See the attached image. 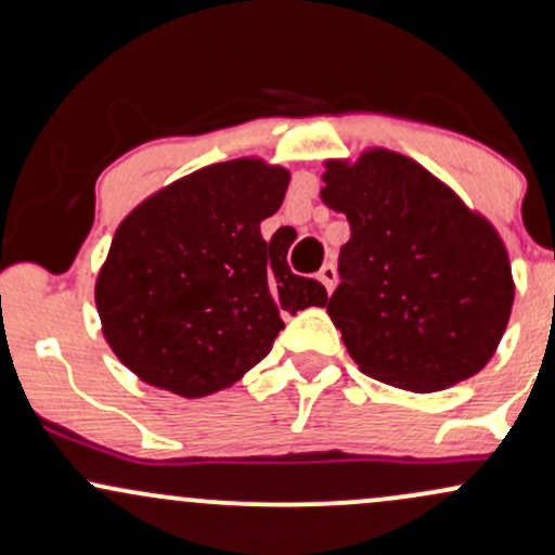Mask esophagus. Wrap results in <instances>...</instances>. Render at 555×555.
Wrapping results in <instances>:
<instances>
[{
    "mask_svg": "<svg viewBox=\"0 0 555 555\" xmlns=\"http://www.w3.org/2000/svg\"><path fill=\"white\" fill-rule=\"evenodd\" d=\"M318 279H321V284L326 286V289L331 292L336 286V269H334V263H326L323 266L321 271H318Z\"/></svg>",
    "mask_w": 555,
    "mask_h": 555,
    "instance_id": "1",
    "label": "esophagus"
}]
</instances>
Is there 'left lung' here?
Segmentation results:
<instances>
[{"label": "left lung", "mask_w": 555, "mask_h": 555, "mask_svg": "<svg viewBox=\"0 0 555 555\" xmlns=\"http://www.w3.org/2000/svg\"><path fill=\"white\" fill-rule=\"evenodd\" d=\"M323 203L349 221L328 315L360 371L441 391L486 367L514 302L493 227L412 158L375 149L328 162Z\"/></svg>", "instance_id": "obj_1"}]
</instances>
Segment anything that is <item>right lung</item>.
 Segmentation results:
<instances>
[{"label":"right lung","mask_w":555,"mask_h":555,"mask_svg":"<svg viewBox=\"0 0 555 555\" xmlns=\"http://www.w3.org/2000/svg\"><path fill=\"white\" fill-rule=\"evenodd\" d=\"M286 188V169L237 158L171 182L119 224L95 308L138 378L208 397L271 352L284 315L326 305V286L292 273L286 247L260 234Z\"/></svg>","instance_id":"right-lung-1"}]
</instances>
